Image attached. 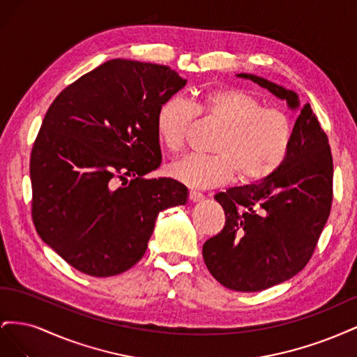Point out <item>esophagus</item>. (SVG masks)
Here are the masks:
<instances>
[{"label":"esophagus","mask_w":357,"mask_h":357,"mask_svg":"<svg viewBox=\"0 0 357 357\" xmlns=\"http://www.w3.org/2000/svg\"><path fill=\"white\" fill-rule=\"evenodd\" d=\"M202 199H204V197L201 195V193H198V192H189V201L190 202H199Z\"/></svg>","instance_id":"esophagus-1"}]
</instances>
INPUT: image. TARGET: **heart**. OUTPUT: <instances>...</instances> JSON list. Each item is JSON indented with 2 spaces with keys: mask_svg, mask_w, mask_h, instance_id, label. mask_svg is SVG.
<instances>
[{
  "mask_svg": "<svg viewBox=\"0 0 357 357\" xmlns=\"http://www.w3.org/2000/svg\"><path fill=\"white\" fill-rule=\"evenodd\" d=\"M199 113L223 126L214 156L188 155L168 168V174L192 189L222 186L234 174L252 185L273 176L283 165L291 144L294 123L277 107H264L252 92L226 88L201 96L197 109L181 96H171L159 105L155 119L162 147L177 153L185 146L189 128Z\"/></svg>",
  "mask_w": 357,
  "mask_h": 357,
  "instance_id": "1",
  "label": "heart"
}]
</instances>
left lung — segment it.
Masks as SVG:
<instances>
[{"instance_id":"1","label":"left lung","mask_w":357,"mask_h":357,"mask_svg":"<svg viewBox=\"0 0 357 357\" xmlns=\"http://www.w3.org/2000/svg\"><path fill=\"white\" fill-rule=\"evenodd\" d=\"M252 80L299 116L283 165L268 178L215 193L223 229L202 245L204 262L220 284L261 291L284 283L308 264L332 204L333 164L328 137L296 92L255 74Z\"/></svg>"}]
</instances>
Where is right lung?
Returning <instances> with one entry per match:
<instances>
[{"mask_svg":"<svg viewBox=\"0 0 357 357\" xmlns=\"http://www.w3.org/2000/svg\"><path fill=\"white\" fill-rule=\"evenodd\" d=\"M186 83L165 66L112 59L49 107L31 153L32 219L80 273L128 271L144 256L158 214L188 202L185 185L146 177L162 159L156 112ZM126 176L132 183L117 187Z\"/></svg>","mask_w":357,"mask_h":357,"instance_id":"obj_1","label":"right lung"}]
</instances>
